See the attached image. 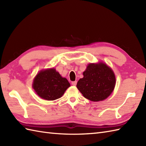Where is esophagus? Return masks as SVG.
Listing matches in <instances>:
<instances>
[{
	"label": "esophagus",
	"instance_id": "obj_1",
	"mask_svg": "<svg viewBox=\"0 0 146 146\" xmlns=\"http://www.w3.org/2000/svg\"><path fill=\"white\" fill-rule=\"evenodd\" d=\"M76 83H77L76 81H74V82H71V84H72V85H73V86H76Z\"/></svg>",
	"mask_w": 146,
	"mask_h": 146
}]
</instances>
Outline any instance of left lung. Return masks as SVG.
<instances>
[{
	"mask_svg": "<svg viewBox=\"0 0 146 146\" xmlns=\"http://www.w3.org/2000/svg\"><path fill=\"white\" fill-rule=\"evenodd\" d=\"M76 87L83 97L93 102L105 100L113 92L115 77L111 68L103 63L89 64Z\"/></svg>",
	"mask_w": 146,
	"mask_h": 146,
	"instance_id": "obj_1",
	"label": "left lung"
}]
</instances>
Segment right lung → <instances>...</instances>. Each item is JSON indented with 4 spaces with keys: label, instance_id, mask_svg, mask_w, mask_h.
Returning a JSON list of instances; mask_svg holds the SVG:
<instances>
[{
    "label": "right lung",
    "instance_id": "1",
    "mask_svg": "<svg viewBox=\"0 0 146 146\" xmlns=\"http://www.w3.org/2000/svg\"><path fill=\"white\" fill-rule=\"evenodd\" d=\"M70 86L68 80L54 68L40 71L33 84L36 94L46 100H54L61 97Z\"/></svg>",
    "mask_w": 146,
    "mask_h": 146
}]
</instances>
